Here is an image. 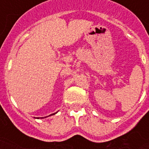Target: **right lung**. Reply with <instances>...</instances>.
Wrapping results in <instances>:
<instances>
[{"mask_svg": "<svg viewBox=\"0 0 149 149\" xmlns=\"http://www.w3.org/2000/svg\"><path fill=\"white\" fill-rule=\"evenodd\" d=\"M56 113H57V112H56ZM55 113H52L51 115H53V114H55ZM51 115H49V116H51ZM45 118H46V117H45Z\"/></svg>", "mask_w": 149, "mask_h": 149, "instance_id": "1", "label": "right lung"}]
</instances>
